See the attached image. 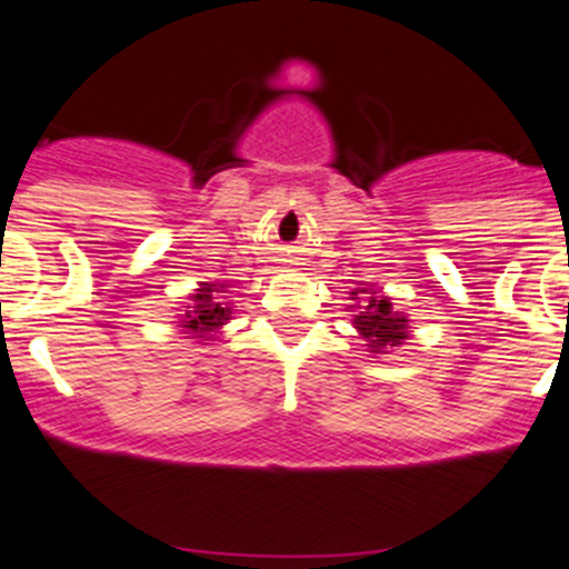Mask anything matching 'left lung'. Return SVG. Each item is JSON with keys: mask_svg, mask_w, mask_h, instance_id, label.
Listing matches in <instances>:
<instances>
[{"mask_svg": "<svg viewBox=\"0 0 569 569\" xmlns=\"http://www.w3.org/2000/svg\"><path fill=\"white\" fill-rule=\"evenodd\" d=\"M358 313L352 317V325L367 341L369 352H386V347H397L408 339V319L406 313L391 311L389 297L378 291L358 289L352 291ZM352 308V306H350Z\"/></svg>", "mask_w": 569, "mask_h": 569, "instance_id": "left-lung-1", "label": "left lung"}]
</instances>
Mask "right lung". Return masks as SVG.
Instances as JSON below:
<instances>
[{
    "mask_svg": "<svg viewBox=\"0 0 569 569\" xmlns=\"http://www.w3.org/2000/svg\"><path fill=\"white\" fill-rule=\"evenodd\" d=\"M219 291H224V283H202L197 289V295H191V302L183 313V325L189 333H194V339H211L219 328L230 319L233 308L228 302H219Z\"/></svg>",
    "mask_w": 569,
    "mask_h": 569,
    "instance_id": "add662e5",
    "label": "right lung"
}]
</instances>
